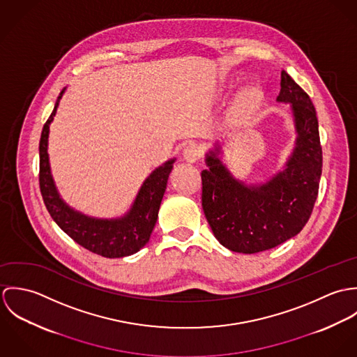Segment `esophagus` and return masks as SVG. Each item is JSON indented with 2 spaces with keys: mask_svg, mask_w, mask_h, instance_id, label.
Returning <instances> with one entry per match:
<instances>
[{
  "mask_svg": "<svg viewBox=\"0 0 357 357\" xmlns=\"http://www.w3.org/2000/svg\"><path fill=\"white\" fill-rule=\"evenodd\" d=\"M202 153H204V150H202L201 146H198V144H195V143H190V144L184 149L183 155H184V159H185L187 162L195 163L197 160L201 159Z\"/></svg>",
  "mask_w": 357,
  "mask_h": 357,
  "instance_id": "1",
  "label": "esophagus"
}]
</instances>
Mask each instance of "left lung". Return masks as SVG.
I'll return each mask as SVG.
<instances>
[{
    "label": "left lung",
    "instance_id": "left-lung-1",
    "mask_svg": "<svg viewBox=\"0 0 357 357\" xmlns=\"http://www.w3.org/2000/svg\"><path fill=\"white\" fill-rule=\"evenodd\" d=\"M290 102L297 132L296 147L283 172L259 185L236 180L217 158L206 156L202 207L217 241L231 252L253 255L273 249L305 227L319 192L323 155L313 102L283 70L276 99Z\"/></svg>",
    "mask_w": 357,
    "mask_h": 357
}]
</instances>
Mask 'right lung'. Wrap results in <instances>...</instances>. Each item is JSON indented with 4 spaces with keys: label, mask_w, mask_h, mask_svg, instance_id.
<instances>
[{
    "label": "right lung",
    "mask_w": 357,
    "mask_h": 357,
    "mask_svg": "<svg viewBox=\"0 0 357 357\" xmlns=\"http://www.w3.org/2000/svg\"><path fill=\"white\" fill-rule=\"evenodd\" d=\"M63 93L64 89L60 92L51 116L44 125L40 140V190L44 204L53 221L86 250L107 258L135 255L150 241L174 159L153 170L123 217L102 220L75 211L60 198L52 178L48 158L50 125Z\"/></svg>",
    "instance_id": "1"
}]
</instances>
